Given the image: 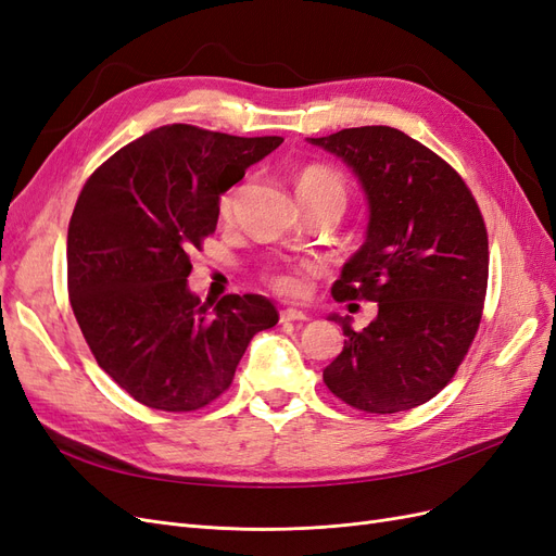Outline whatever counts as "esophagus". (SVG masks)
Instances as JSON below:
<instances>
[{"mask_svg":"<svg viewBox=\"0 0 556 556\" xmlns=\"http://www.w3.org/2000/svg\"><path fill=\"white\" fill-rule=\"evenodd\" d=\"M304 319H308L304 311H296V308L280 311V323H304Z\"/></svg>","mask_w":556,"mask_h":556,"instance_id":"34e87169","label":"esophagus"}]
</instances>
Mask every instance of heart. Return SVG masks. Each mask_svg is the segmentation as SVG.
Returning <instances> with one entry per match:
<instances>
[{
	"instance_id": "heart-1",
	"label": "heart",
	"mask_w": 556,
	"mask_h": 556,
	"mask_svg": "<svg viewBox=\"0 0 556 556\" xmlns=\"http://www.w3.org/2000/svg\"><path fill=\"white\" fill-rule=\"evenodd\" d=\"M241 190V185H233L231 190L223 194L220 213L225 217L231 215L233 206H237ZM296 194H333L345 204V182L339 174L327 169V166H308V169L296 176ZM268 280H271L274 288L282 294H299L304 290V278H301L299 271H292V268H276V271L268 276Z\"/></svg>"
}]
</instances>
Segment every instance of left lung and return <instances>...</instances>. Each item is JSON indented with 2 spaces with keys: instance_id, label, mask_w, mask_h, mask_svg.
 I'll list each match as a JSON object with an SVG mask.
<instances>
[{
  "instance_id": "8db88e82",
  "label": "left lung",
  "mask_w": 556,
  "mask_h": 556,
  "mask_svg": "<svg viewBox=\"0 0 556 556\" xmlns=\"http://www.w3.org/2000/svg\"><path fill=\"white\" fill-rule=\"evenodd\" d=\"M308 143L350 166L368 206L366 239L331 294L378 304L362 331L350 315H329L348 339L323 378L357 410L422 406L450 382L480 325L490 271L480 208L450 164L394 127H352Z\"/></svg>"
}]
</instances>
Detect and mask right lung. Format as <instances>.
<instances>
[{"instance_id": "obj_1", "label": "right lung", "mask_w": 556, "mask_h": 556, "mask_svg": "<svg viewBox=\"0 0 556 556\" xmlns=\"http://www.w3.org/2000/svg\"><path fill=\"white\" fill-rule=\"evenodd\" d=\"M282 143L166 125L106 160L66 233L70 299L97 364L148 408H204L278 313L262 294L204 301L190 250L215 231L220 194Z\"/></svg>"}]
</instances>
